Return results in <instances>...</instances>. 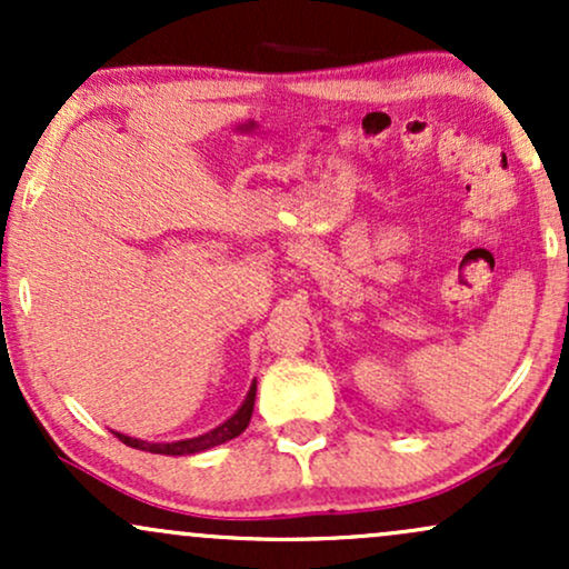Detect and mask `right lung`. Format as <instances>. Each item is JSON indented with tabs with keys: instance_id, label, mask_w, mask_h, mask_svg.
<instances>
[{
	"instance_id": "right-lung-1",
	"label": "right lung",
	"mask_w": 569,
	"mask_h": 569,
	"mask_svg": "<svg viewBox=\"0 0 569 569\" xmlns=\"http://www.w3.org/2000/svg\"><path fill=\"white\" fill-rule=\"evenodd\" d=\"M253 401H257V380L251 382V388H248L243 403H240L238 411H234L232 417H227V420L221 422V426L211 428V430H208V433L194 436V439H181V441H143V439H133V436L117 433V430H114V436H117V439H120L122 443H128V447L141 449V452L171 455V457L198 455V452H206V449L219 447V443L232 441L234 436L243 433V430L248 428V422H251Z\"/></svg>"
}]
</instances>
